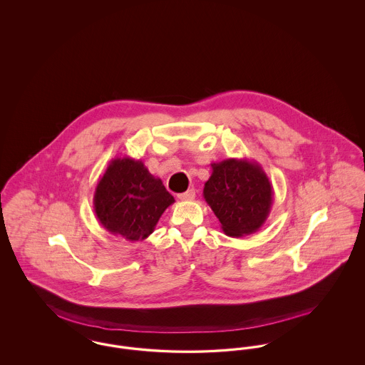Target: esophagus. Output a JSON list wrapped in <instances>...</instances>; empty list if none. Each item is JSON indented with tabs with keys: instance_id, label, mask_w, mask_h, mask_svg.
<instances>
[{
	"instance_id": "esophagus-1",
	"label": "esophagus",
	"mask_w": 365,
	"mask_h": 365,
	"mask_svg": "<svg viewBox=\"0 0 365 365\" xmlns=\"http://www.w3.org/2000/svg\"><path fill=\"white\" fill-rule=\"evenodd\" d=\"M195 197V190L191 188L188 190L187 192H182V194H178V199L180 200H194Z\"/></svg>"
}]
</instances>
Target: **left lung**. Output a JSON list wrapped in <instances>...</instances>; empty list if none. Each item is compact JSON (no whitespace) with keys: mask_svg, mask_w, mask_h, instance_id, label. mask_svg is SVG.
<instances>
[{"mask_svg":"<svg viewBox=\"0 0 365 365\" xmlns=\"http://www.w3.org/2000/svg\"><path fill=\"white\" fill-rule=\"evenodd\" d=\"M203 197L228 237L255 234L266 222L272 206V185L263 168L246 158L212 163Z\"/></svg>","mask_w":365,"mask_h":365,"instance_id":"obj_1","label":"left lung"}]
</instances>
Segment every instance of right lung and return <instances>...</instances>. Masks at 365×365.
<instances>
[{"mask_svg":"<svg viewBox=\"0 0 365 365\" xmlns=\"http://www.w3.org/2000/svg\"><path fill=\"white\" fill-rule=\"evenodd\" d=\"M93 203L98 221L106 231L135 242L155 231L174 197L143 160L118 156L99 178Z\"/></svg>","mask_w":365,"mask_h":365,"instance_id":"1","label":"right lung"}]
</instances>
